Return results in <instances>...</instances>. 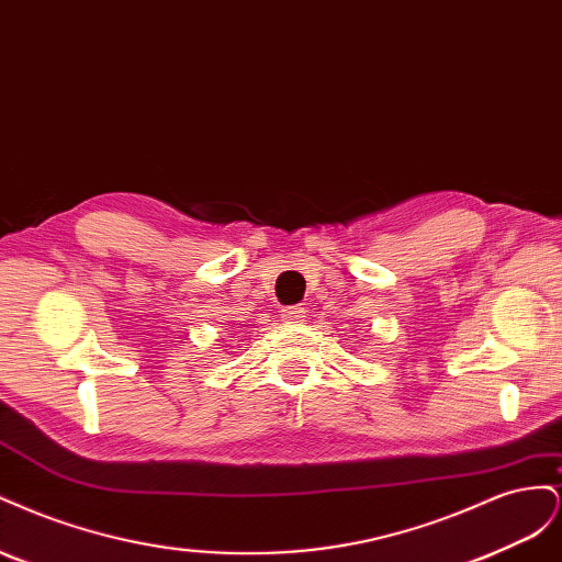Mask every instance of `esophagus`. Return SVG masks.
I'll return each mask as SVG.
<instances>
[{
	"instance_id": "esophagus-1",
	"label": "esophagus",
	"mask_w": 562,
	"mask_h": 562,
	"mask_svg": "<svg viewBox=\"0 0 562 562\" xmlns=\"http://www.w3.org/2000/svg\"><path fill=\"white\" fill-rule=\"evenodd\" d=\"M281 316H283L288 323H297V321L304 318V307H302V304H295V307H285Z\"/></svg>"
}]
</instances>
